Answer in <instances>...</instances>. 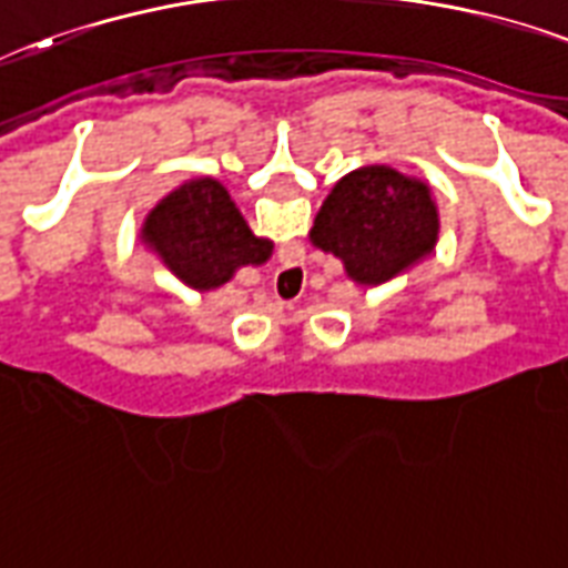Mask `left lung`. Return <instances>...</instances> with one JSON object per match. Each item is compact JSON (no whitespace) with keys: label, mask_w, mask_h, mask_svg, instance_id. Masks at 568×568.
<instances>
[{"label":"left lung","mask_w":568,"mask_h":568,"mask_svg":"<svg viewBox=\"0 0 568 568\" xmlns=\"http://www.w3.org/2000/svg\"><path fill=\"white\" fill-rule=\"evenodd\" d=\"M438 202L426 181L389 166H361L333 184L310 241L333 253L357 285L389 283L435 253Z\"/></svg>","instance_id":"obj_1"}]
</instances>
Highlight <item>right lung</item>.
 <instances>
[{
	"label": "right lung",
	"mask_w": 568,
	"mask_h": 568,
	"mask_svg": "<svg viewBox=\"0 0 568 568\" xmlns=\"http://www.w3.org/2000/svg\"><path fill=\"white\" fill-rule=\"evenodd\" d=\"M142 244L193 292H214L274 253V241L253 235L229 190L205 175L187 179L151 207Z\"/></svg>",
	"instance_id": "right-lung-1"
}]
</instances>
